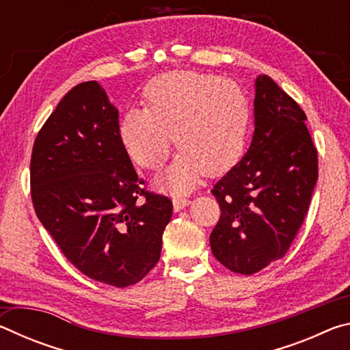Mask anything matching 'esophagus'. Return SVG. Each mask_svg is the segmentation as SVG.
I'll return each mask as SVG.
<instances>
[{
  "instance_id": "esophagus-1",
  "label": "esophagus",
  "mask_w": 350,
  "mask_h": 350,
  "mask_svg": "<svg viewBox=\"0 0 350 350\" xmlns=\"http://www.w3.org/2000/svg\"><path fill=\"white\" fill-rule=\"evenodd\" d=\"M189 204H191V200L189 199H185V198H176L173 200V205H174V211H180L185 208V206H188Z\"/></svg>"
}]
</instances>
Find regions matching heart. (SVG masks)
Wrapping results in <instances>:
<instances>
[{
    "label": "heart",
    "instance_id": "1",
    "mask_svg": "<svg viewBox=\"0 0 350 350\" xmlns=\"http://www.w3.org/2000/svg\"><path fill=\"white\" fill-rule=\"evenodd\" d=\"M144 97L146 108H129L118 134L128 156L148 170L162 167L174 137L180 152L159 179L162 188L187 193L204 173L217 176L238 163L250 105L234 80L171 70L148 83Z\"/></svg>",
    "mask_w": 350,
    "mask_h": 350
}]
</instances>
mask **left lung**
<instances>
[{
    "label": "left lung",
    "instance_id": "1",
    "mask_svg": "<svg viewBox=\"0 0 350 350\" xmlns=\"http://www.w3.org/2000/svg\"><path fill=\"white\" fill-rule=\"evenodd\" d=\"M254 133L245 156L211 189L221 217L215 258L253 275L287 253L309 210L318 157L304 111L269 75L254 81Z\"/></svg>",
    "mask_w": 350,
    "mask_h": 350
}]
</instances>
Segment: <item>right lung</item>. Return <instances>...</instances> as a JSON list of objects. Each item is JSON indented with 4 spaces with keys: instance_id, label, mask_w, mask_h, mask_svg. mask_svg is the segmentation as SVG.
<instances>
[{
    "instance_id": "obj_1",
    "label": "right lung",
    "mask_w": 350,
    "mask_h": 350,
    "mask_svg": "<svg viewBox=\"0 0 350 350\" xmlns=\"http://www.w3.org/2000/svg\"><path fill=\"white\" fill-rule=\"evenodd\" d=\"M142 183L102 85L72 88L35 139L31 194L40 222L91 280L133 286L161 258L173 204Z\"/></svg>"
}]
</instances>
